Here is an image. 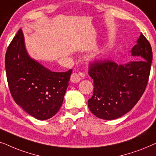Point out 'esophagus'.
I'll return each instance as SVG.
<instances>
[{
    "label": "esophagus",
    "instance_id": "1",
    "mask_svg": "<svg viewBox=\"0 0 156 156\" xmlns=\"http://www.w3.org/2000/svg\"><path fill=\"white\" fill-rule=\"evenodd\" d=\"M80 80V76H78L76 73H72L71 76H70V82L72 83H78Z\"/></svg>",
    "mask_w": 156,
    "mask_h": 156
}]
</instances>
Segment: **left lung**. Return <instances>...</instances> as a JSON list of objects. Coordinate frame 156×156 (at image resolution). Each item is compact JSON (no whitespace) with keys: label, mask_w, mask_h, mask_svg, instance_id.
Here are the masks:
<instances>
[{"label":"left lung","mask_w":156,"mask_h":156,"mask_svg":"<svg viewBox=\"0 0 156 156\" xmlns=\"http://www.w3.org/2000/svg\"><path fill=\"white\" fill-rule=\"evenodd\" d=\"M130 52L132 56L142 59L124 65L109 60L90 64L88 74L93 79L94 89L88 105L96 117L104 120L121 117L134 107L146 90L153 53L142 33Z\"/></svg>","instance_id":"left-lung-1"}]
</instances>
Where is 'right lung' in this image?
<instances>
[{
	"mask_svg": "<svg viewBox=\"0 0 156 156\" xmlns=\"http://www.w3.org/2000/svg\"><path fill=\"white\" fill-rule=\"evenodd\" d=\"M5 65L10 93L23 110L41 120L57 113L72 70L53 72L29 56L21 29L8 47Z\"/></svg>",
	"mask_w": 156,
	"mask_h": 156,
	"instance_id": "add662e5",
	"label": "right lung"
}]
</instances>
